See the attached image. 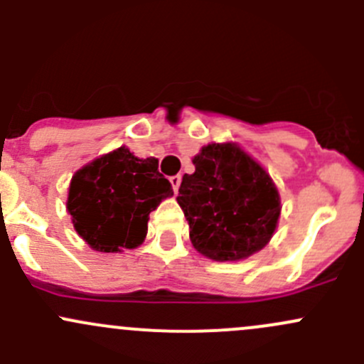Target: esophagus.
<instances>
[{
	"label": "esophagus",
	"instance_id": "esophagus-1",
	"mask_svg": "<svg viewBox=\"0 0 364 364\" xmlns=\"http://www.w3.org/2000/svg\"><path fill=\"white\" fill-rule=\"evenodd\" d=\"M171 185H172V190H174V193H178L179 185H181V176H179V174L172 176V178H171Z\"/></svg>",
	"mask_w": 364,
	"mask_h": 364
}]
</instances>
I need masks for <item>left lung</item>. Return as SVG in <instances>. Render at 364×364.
Masks as SVG:
<instances>
[{
  "instance_id": "obj_1",
  "label": "left lung",
  "mask_w": 364,
  "mask_h": 364,
  "mask_svg": "<svg viewBox=\"0 0 364 364\" xmlns=\"http://www.w3.org/2000/svg\"><path fill=\"white\" fill-rule=\"evenodd\" d=\"M176 197L197 252L218 262L243 260L273 237L282 213L269 172L236 142H211L192 159Z\"/></svg>"
}]
</instances>
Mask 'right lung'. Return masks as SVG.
Wrapping results in <instances>:
<instances>
[{"mask_svg": "<svg viewBox=\"0 0 364 364\" xmlns=\"http://www.w3.org/2000/svg\"><path fill=\"white\" fill-rule=\"evenodd\" d=\"M174 196L159 160L137 159L127 146L98 156L72 176L67 211L75 232L102 253L141 247L149 213Z\"/></svg>", "mask_w": 364, "mask_h": 364, "instance_id": "right-lung-1", "label": "right lung"}]
</instances>
